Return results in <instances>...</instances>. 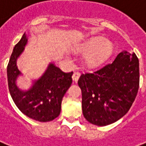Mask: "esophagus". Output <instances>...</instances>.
Wrapping results in <instances>:
<instances>
[{"instance_id":"1","label":"esophagus","mask_w":146,"mask_h":146,"mask_svg":"<svg viewBox=\"0 0 146 146\" xmlns=\"http://www.w3.org/2000/svg\"><path fill=\"white\" fill-rule=\"evenodd\" d=\"M80 76V73H79V72H74L73 74V76H72V78H73V80L75 82H77L78 80L79 77Z\"/></svg>"}]
</instances>
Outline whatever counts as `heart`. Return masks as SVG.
Wrapping results in <instances>:
<instances>
[{
	"label": "heart",
	"instance_id": "b5f03b06",
	"mask_svg": "<svg viewBox=\"0 0 146 146\" xmlns=\"http://www.w3.org/2000/svg\"><path fill=\"white\" fill-rule=\"evenodd\" d=\"M76 51L83 55H88L87 64L94 66L105 61L111 55L113 46L104 38L94 37L80 43Z\"/></svg>",
	"mask_w": 146,
	"mask_h": 146
}]
</instances>
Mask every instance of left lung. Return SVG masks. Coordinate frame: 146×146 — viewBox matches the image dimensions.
<instances>
[{"mask_svg":"<svg viewBox=\"0 0 146 146\" xmlns=\"http://www.w3.org/2000/svg\"><path fill=\"white\" fill-rule=\"evenodd\" d=\"M84 117L93 125L105 126L127 114L139 87V62L135 53L120 52L111 63L81 74Z\"/></svg>","mask_w":146,"mask_h":146,"instance_id":"1","label":"left lung"}]
</instances>
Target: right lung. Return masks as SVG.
<instances>
[{
    "instance_id": "right-lung-1",
    "label": "right lung",
    "mask_w": 146,
    "mask_h": 146,
    "mask_svg": "<svg viewBox=\"0 0 146 146\" xmlns=\"http://www.w3.org/2000/svg\"><path fill=\"white\" fill-rule=\"evenodd\" d=\"M28 38L25 33L22 35L13 49L7 65V74L10 94L18 108L30 118L46 122L57 117L61 111L63 96L72 84L73 72L64 73L52 63L32 87L24 91L17 87L16 80L21 72L16 62L24 51Z\"/></svg>"
}]
</instances>
